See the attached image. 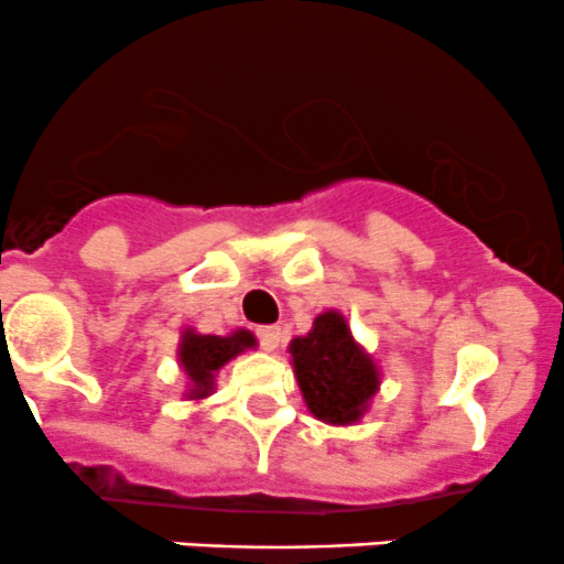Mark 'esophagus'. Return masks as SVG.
Returning <instances> with one entry per match:
<instances>
[{"label": "esophagus", "mask_w": 564, "mask_h": 564, "mask_svg": "<svg viewBox=\"0 0 564 564\" xmlns=\"http://www.w3.org/2000/svg\"><path fill=\"white\" fill-rule=\"evenodd\" d=\"M256 338H259L261 349L275 351L278 346H281V329H278V327H261L259 333H256Z\"/></svg>", "instance_id": "1"}]
</instances>
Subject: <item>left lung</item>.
Returning <instances> with one entry per match:
<instances>
[{
    "mask_svg": "<svg viewBox=\"0 0 564 564\" xmlns=\"http://www.w3.org/2000/svg\"><path fill=\"white\" fill-rule=\"evenodd\" d=\"M289 355L314 417L329 425H351L366 414L379 390V368L355 340L344 314H318L311 333L289 344Z\"/></svg>",
    "mask_w": 564,
    "mask_h": 564,
    "instance_id": "8db88e82",
    "label": "left lung"
}]
</instances>
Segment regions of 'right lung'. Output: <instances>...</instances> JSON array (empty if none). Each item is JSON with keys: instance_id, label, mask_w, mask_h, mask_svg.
<instances>
[{"instance_id": "right-lung-1", "label": "right lung", "mask_w": 564, "mask_h": 564, "mask_svg": "<svg viewBox=\"0 0 564 564\" xmlns=\"http://www.w3.org/2000/svg\"><path fill=\"white\" fill-rule=\"evenodd\" d=\"M256 338L248 329H235L231 335H202L196 329H182L180 340V366L185 377L191 379V390L185 392L193 401H202L213 392L215 373L242 355L246 349H253Z\"/></svg>"}]
</instances>
